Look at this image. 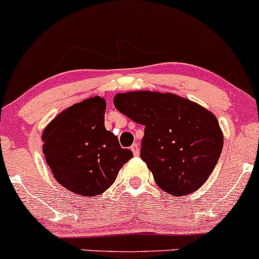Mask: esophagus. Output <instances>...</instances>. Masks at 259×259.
I'll use <instances>...</instances> for the list:
<instances>
[{
    "label": "esophagus",
    "instance_id": "obj_1",
    "mask_svg": "<svg viewBox=\"0 0 259 259\" xmlns=\"http://www.w3.org/2000/svg\"><path fill=\"white\" fill-rule=\"evenodd\" d=\"M131 150H132L133 154H135L136 156L139 155V145L137 143L132 144V147H131Z\"/></svg>",
    "mask_w": 259,
    "mask_h": 259
}]
</instances>
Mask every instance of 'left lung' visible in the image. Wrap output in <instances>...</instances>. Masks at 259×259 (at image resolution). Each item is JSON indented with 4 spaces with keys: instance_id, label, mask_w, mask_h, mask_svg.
<instances>
[{
    "instance_id": "1",
    "label": "left lung",
    "mask_w": 259,
    "mask_h": 259,
    "mask_svg": "<svg viewBox=\"0 0 259 259\" xmlns=\"http://www.w3.org/2000/svg\"><path fill=\"white\" fill-rule=\"evenodd\" d=\"M118 111L144 126L141 158L159 187L172 196L193 193L213 172L223 150L218 118L172 93H118Z\"/></svg>"
}]
</instances>
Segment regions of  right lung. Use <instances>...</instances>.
I'll return each mask as SVG.
<instances>
[{
    "instance_id": "add662e5",
    "label": "right lung",
    "mask_w": 259,
    "mask_h": 259,
    "mask_svg": "<svg viewBox=\"0 0 259 259\" xmlns=\"http://www.w3.org/2000/svg\"><path fill=\"white\" fill-rule=\"evenodd\" d=\"M105 99H85L60 112L41 136L42 153L56 181L83 197L105 192L133 158L105 128Z\"/></svg>"
}]
</instances>
